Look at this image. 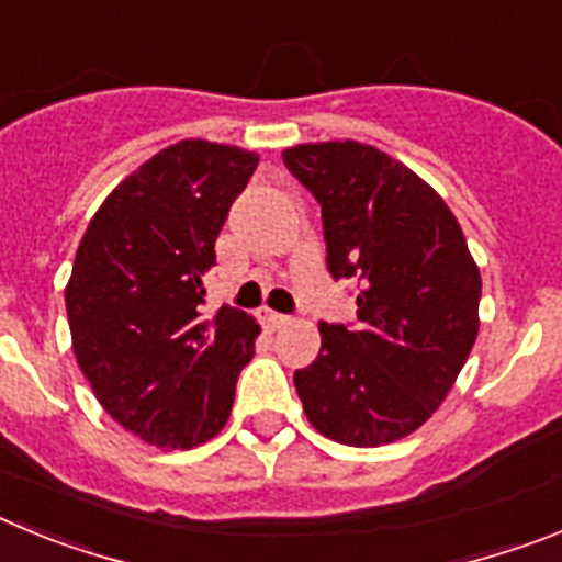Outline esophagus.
Segmentation results:
<instances>
[{"mask_svg": "<svg viewBox=\"0 0 562 562\" xmlns=\"http://www.w3.org/2000/svg\"><path fill=\"white\" fill-rule=\"evenodd\" d=\"M258 317H261V324L267 326V329H281V326L286 324V315H281V312H272V310H258Z\"/></svg>", "mask_w": 562, "mask_h": 562, "instance_id": "obj_1", "label": "esophagus"}]
</instances>
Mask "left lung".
<instances>
[{
	"label": "left lung",
	"instance_id": "8db88e82",
	"mask_svg": "<svg viewBox=\"0 0 562 562\" xmlns=\"http://www.w3.org/2000/svg\"><path fill=\"white\" fill-rule=\"evenodd\" d=\"M321 205L326 267L357 284V324H321V355L295 371L317 430L351 448L414 434L453 389L479 335L481 276L439 193L357 140L286 148Z\"/></svg>",
	"mask_w": 562,
	"mask_h": 562
}]
</instances>
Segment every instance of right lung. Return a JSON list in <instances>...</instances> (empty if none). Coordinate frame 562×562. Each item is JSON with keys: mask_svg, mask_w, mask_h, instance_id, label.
<instances>
[{"mask_svg": "<svg viewBox=\"0 0 562 562\" xmlns=\"http://www.w3.org/2000/svg\"><path fill=\"white\" fill-rule=\"evenodd\" d=\"M258 157L182 140L106 196L72 265V351L106 414L128 434L188 450L225 428L258 324L233 306L202 315L216 236Z\"/></svg>", "mask_w": 562, "mask_h": 562, "instance_id": "obj_1", "label": "right lung"}]
</instances>
